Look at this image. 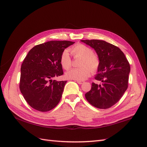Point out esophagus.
Segmentation results:
<instances>
[{
    "mask_svg": "<svg viewBox=\"0 0 147 147\" xmlns=\"http://www.w3.org/2000/svg\"><path fill=\"white\" fill-rule=\"evenodd\" d=\"M76 82H77L78 84H83V83H84L83 81H81V80H77Z\"/></svg>",
    "mask_w": 147,
    "mask_h": 147,
    "instance_id": "34e87169",
    "label": "esophagus"
}]
</instances>
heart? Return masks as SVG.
Masks as SVG:
<instances>
[{"label":"heart","mask_w":147,"mask_h":147,"mask_svg":"<svg viewBox=\"0 0 147 147\" xmlns=\"http://www.w3.org/2000/svg\"><path fill=\"white\" fill-rule=\"evenodd\" d=\"M75 57H82L80 69H73L65 74L67 78L75 80H84L88 78L92 72H95L99 68L100 61L94 54V51L90 47L83 44H77L69 49ZM60 63L63 69L68 70L72 67V59L67 50H64L61 54Z\"/></svg>","instance_id":"b5f03b06"}]
</instances>
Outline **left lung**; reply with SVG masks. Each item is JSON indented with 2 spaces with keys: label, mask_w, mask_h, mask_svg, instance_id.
<instances>
[{
  "label": "left lung",
  "mask_w": 147,
  "mask_h": 147,
  "mask_svg": "<svg viewBox=\"0 0 147 147\" xmlns=\"http://www.w3.org/2000/svg\"><path fill=\"white\" fill-rule=\"evenodd\" d=\"M81 41L94 49L100 61L94 78L102 84L92 83L86 99L96 108L109 109L117 103L127 89L129 63L123 52L112 44L100 40Z\"/></svg>",
  "instance_id": "obj_1"
}]
</instances>
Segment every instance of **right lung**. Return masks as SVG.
Returning <instances> with one entry per match:
<instances>
[{"mask_svg":"<svg viewBox=\"0 0 147 147\" xmlns=\"http://www.w3.org/2000/svg\"><path fill=\"white\" fill-rule=\"evenodd\" d=\"M74 43L52 40L35 46L29 51L21 65L20 89L31 107L45 112L58 104L67 81L52 78L64 74L61 54Z\"/></svg>","mask_w":147,"mask_h":147,"instance_id":"obj_1","label":"right lung"}]
</instances>
